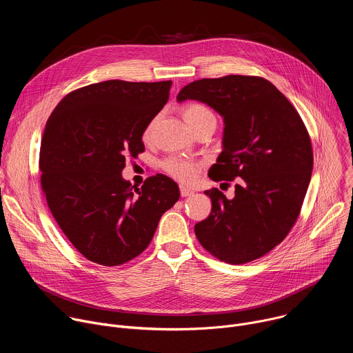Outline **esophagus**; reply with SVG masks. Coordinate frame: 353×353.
I'll list each match as a JSON object with an SVG mask.
<instances>
[{"instance_id": "esophagus-1", "label": "esophagus", "mask_w": 353, "mask_h": 353, "mask_svg": "<svg viewBox=\"0 0 353 353\" xmlns=\"http://www.w3.org/2000/svg\"><path fill=\"white\" fill-rule=\"evenodd\" d=\"M180 194H181V196H190V195L194 194V191L190 190V188L185 187V185H180Z\"/></svg>"}]
</instances>
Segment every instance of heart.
<instances>
[{"instance_id": "heart-1", "label": "heart", "mask_w": 353, "mask_h": 353, "mask_svg": "<svg viewBox=\"0 0 353 353\" xmlns=\"http://www.w3.org/2000/svg\"><path fill=\"white\" fill-rule=\"evenodd\" d=\"M183 117L192 131L203 125H211L214 128L216 125L215 113L204 105L192 103L185 106L183 110ZM150 130H152V124L148 125V128L145 130V134H143L145 138L149 137ZM162 169L176 180L188 183L196 177L199 172V163L181 157H169L162 162Z\"/></svg>"}]
</instances>
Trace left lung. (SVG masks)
I'll use <instances>...</instances> for the list:
<instances>
[{
	"label": "left lung",
	"mask_w": 353,
	"mask_h": 353,
	"mask_svg": "<svg viewBox=\"0 0 353 353\" xmlns=\"http://www.w3.org/2000/svg\"><path fill=\"white\" fill-rule=\"evenodd\" d=\"M188 99L223 117V149L208 176L236 180L232 199L218 188L205 191L212 210L194 226L195 236L221 261H254L286 237L300 214L313 170L307 130L289 100L260 77L194 81L177 94L179 103Z\"/></svg>",
	"instance_id": "obj_1"
}]
</instances>
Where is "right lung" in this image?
Returning a JSON list of instances; mask_svg holds the SVG:
<instances>
[{
  "instance_id": "right-lung-1",
  "label": "right lung",
  "mask_w": 353,
  "mask_h": 353,
  "mask_svg": "<svg viewBox=\"0 0 353 353\" xmlns=\"http://www.w3.org/2000/svg\"><path fill=\"white\" fill-rule=\"evenodd\" d=\"M172 81H105L68 93L47 120L41 188L50 211L79 253L100 265H121L148 247L162 215L180 198L165 174L134 188L121 176L138 157L142 135L163 109Z\"/></svg>"
}]
</instances>
